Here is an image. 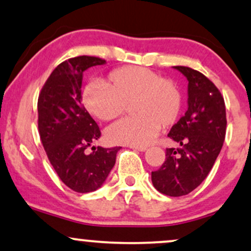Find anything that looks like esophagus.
Wrapping results in <instances>:
<instances>
[{"instance_id": "1", "label": "esophagus", "mask_w": 251, "mask_h": 251, "mask_svg": "<svg viewBox=\"0 0 251 251\" xmlns=\"http://www.w3.org/2000/svg\"><path fill=\"white\" fill-rule=\"evenodd\" d=\"M131 149L134 150H138V151H145L147 150V147H135V145H130Z\"/></svg>"}]
</instances>
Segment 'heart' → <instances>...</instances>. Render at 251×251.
Here are the masks:
<instances>
[{"instance_id":"1","label":"heart","mask_w":251,"mask_h":251,"mask_svg":"<svg viewBox=\"0 0 251 251\" xmlns=\"http://www.w3.org/2000/svg\"><path fill=\"white\" fill-rule=\"evenodd\" d=\"M138 115L119 121L108 129L107 137L113 143L144 147L164 128L178 120L181 95L177 86L158 73L138 66L113 71L108 85L92 82L83 92V103L103 121L116 119L126 113L129 103Z\"/></svg>"}]
</instances>
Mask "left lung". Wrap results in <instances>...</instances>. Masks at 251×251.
Wrapping results in <instances>:
<instances>
[{
    "mask_svg": "<svg viewBox=\"0 0 251 251\" xmlns=\"http://www.w3.org/2000/svg\"><path fill=\"white\" fill-rule=\"evenodd\" d=\"M187 79V111L169 137L180 144L166 149L159 170L151 172L154 188L170 197L186 196L205 180L224 145L226 106L220 91L202 73L173 66Z\"/></svg>",
    "mask_w": 251,
    "mask_h": 251,
    "instance_id": "8db88e82",
    "label": "left lung"
}]
</instances>
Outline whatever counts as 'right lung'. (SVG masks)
<instances>
[{
    "label": "right lung",
    "instance_id": "add662e5",
    "mask_svg": "<svg viewBox=\"0 0 251 251\" xmlns=\"http://www.w3.org/2000/svg\"><path fill=\"white\" fill-rule=\"evenodd\" d=\"M106 60L89 55L71 58L58 65L38 98V130L51 165L61 181L78 193L100 188L116 162L121 147H92L101 136L82 106L81 85L86 70Z\"/></svg>",
    "mask_w": 251,
    "mask_h": 251
}]
</instances>
